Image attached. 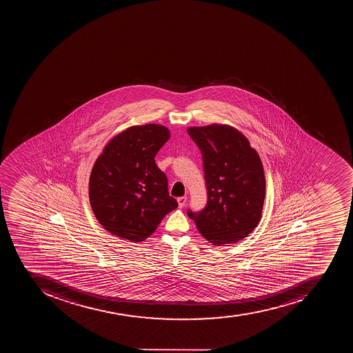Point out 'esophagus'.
I'll list each match as a JSON object with an SVG mask.
<instances>
[{
    "mask_svg": "<svg viewBox=\"0 0 353 353\" xmlns=\"http://www.w3.org/2000/svg\"><path fill=\"white\" fill-rule=\"evenodd\" d=\"M179 208H182L185 205L186 196L179 197L178 199Z\"/></svg>",
    "mask_w": 353,
    "mask_h": 353,
    "instance_id": "34e87169",
    "label": "esophagus"
}]
</instances>
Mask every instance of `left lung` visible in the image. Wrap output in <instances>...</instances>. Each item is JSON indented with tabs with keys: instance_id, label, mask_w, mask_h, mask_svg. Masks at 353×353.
<instances>
[{
	"instance_id": "obj_1",
	"label": "left lung",
	"mask_w": 353,
	"mask_h": 353,
	"mask_svg": "<svg viewBox=\"0 0 353 353\" xmlns=\"http://www.w3.org/2000/svg\"><path fill=\"white\" fill-rule=\"evenodd\" d=\"M188 134L202 152L208 190L205 208L188 215L212 244L236 243L261 221L266 181L259 153L230 125L191 127Z\"/></svg>"
}]
</instances>
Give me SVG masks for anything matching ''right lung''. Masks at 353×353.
Returning <instances> with one entry per match:
<instances>
[{"instance_id":"obj_1","label":"right lung","mask_w":353,"mask_h":353,"mask_svg":"<svg viewBox=\"0 0 353 353\" xmlns=\"http://www.w3.org/2000/svg\"><path fill=\"white\" fill-rule=\"evenodd\" d=\"M169 138L163 125H132L114 137L94 162L89 201L98 222L114 236L143 242L178 208L154 160Z\"/></svg>"}]
</instances>
